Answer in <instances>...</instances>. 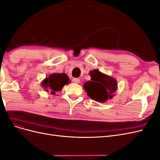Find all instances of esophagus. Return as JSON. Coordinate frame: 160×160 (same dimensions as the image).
Returning a JSON list of instances; mask_svg holds the SVG:
<instances>
[{
  "label": "esophagus",
  "mask_w": 160,
  "mask_h": 160,
  "mask_svg": "<svg viewBox=\"0 0 160 160\" xmlns=\"http://www.w3.org/2000/svg\"><path fill=\"white\" fill-rule=\"evenodd\" d=\"M72 81H73V82L75 83H80V79L79 78H73V79H72Z\"/></svg>",
  "instance_id": "esophagus-1"
}]
</instances>
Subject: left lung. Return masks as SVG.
Returning <instances> with one entry per match:
<instances>
[{"mask_svg": "<svg viewBox=\"0 0 160 160\" xmlns=\"http://www.w3.org/2000/svg\"><path fill=\"white\" fill-rule=\"evenodd\" d=\"M91 81L85 82L83 88L90 98L98 102L104 103L111 99L118 90V82L113 77L95 69L89 72Z\"/></svg>", "mask_w": 160, "mask_h": 160, "instance_id": "1", "label": "left lung"}]
</instances>
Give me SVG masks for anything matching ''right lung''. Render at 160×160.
<instances>
[{"label":"right lung","mask_w":160,"mask_h":160,"mask_svg":"<svg viewBox=\"0 0 160 160\" xmlns=\"http://www.w3.org/2000/svg\"><path fill=\"white\" fill-rule=\"evenodd\" d=\"M71 82L69 77L65 73H52L41 82V87L46 89V91H51L52 95L55 92L60 91L62 88Z\"/></svg>","instance_id":"right-lung-1"}]
</instances>
